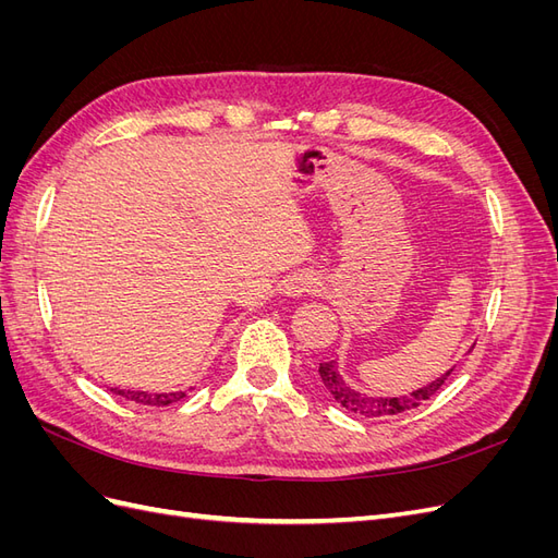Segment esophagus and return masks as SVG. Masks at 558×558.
Returning a JSON list of instances; mask_svg holds the SVG:
<instances>
[{
    "mask_svg": "<svg viewBox=\"0 0 558 558\" xmlns=\"http://www.w3.org/2000/svg\"><path fill=\"white\" fill-rule=\"evenodd\" d=\"M318 283L320 281L312 272H295L293 277H289V281H286V293H289L291 298H300V295L316 291Z\"/></svg>",
    "mask_w": 558,
    "mask_h": 558,
    "instance_id": "34e87169",
    "label": "esophagus"
}]
</instances>
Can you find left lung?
<instances>
[{
	"label": "left lung",
	"instance_id": "1",
	"mask_svg": "<svg viewBox=\"0 0 558 558\" xmlns=\"http://www.w3.org/2000/svg\"><path fill=\"white\" fill-rule=\"evenodd\" d=\"M453 367H449L447 373L437 377L435 381L416 388V391H412L408 396H396V398H391V396L373 398V396H365V393L356 391V388L349 386L344 381V377L340 375V369H337V361L320 363L318 375H320V381H324V386H326V391L335 398L337 404H342L344 410H349L353 414H361V416H391V414L414 410L424 400L433 398L437 391H440L442 384L449 379V375L453 373Z\"/></svg>",
	"mask_w": 558,
	"mask_h": 558
}]
</instances>
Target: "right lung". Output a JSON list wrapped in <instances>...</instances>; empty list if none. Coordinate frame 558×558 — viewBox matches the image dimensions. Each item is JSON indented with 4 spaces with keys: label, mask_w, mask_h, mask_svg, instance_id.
<instances>
[{
    "label": "right lung",
    "mask_w": 558,
    "mask_h": 558,
    "mask_svg": "<svg viewBox=\"0 0 558 558\" xmlns=\"http://www.w3.org/2000/svg\"><path fill=\"white\" fill-rule=\"evenodd\" d=\"M116 396H121L125 400H134L140 404H150V408H160V404H170L177 402L185 396V391H174V393H148V391H125V388H111Z\"/></svg>",
    "instance_id": "add662e5"
}]
</instances>
